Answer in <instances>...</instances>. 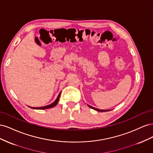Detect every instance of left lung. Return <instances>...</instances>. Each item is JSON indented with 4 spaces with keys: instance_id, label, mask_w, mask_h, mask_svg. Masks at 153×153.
<instances>
[{
    "instance_id": "1",
    "label": "left lung",
    "mask_w": 153,
    "mask_h": 153,
    "mask_svg": "<svg viewBox=\"0 0 153 153\" xmlns=\"http://www.w3.org/2000/svg\"><path fill=\"white\" fill-rule=\"evenodd\" d=\"M87 105L89 106L90 108H92V109H94V110H96V111H98V112H107V111H109V110H100V109L96 108H94V107H92V106H90V105Z\"/></svg>"
}]
</instances>
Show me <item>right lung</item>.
Returning a JSON list of instances; mask_svg holds the SVG:
<instances>
[{"label": "right lung", "mask_w": 153, "mask_h": 153, "mask_svg": "<svg viewBox=\"0 0 153 153\" xmlns=\"http://www.w3.org/2000/svg\"><path fill=\"white\" fill-rule=\"evenodd\" d=\"M60 96H61V92H60V93L59 94L57 99L55 100L54 102H53L52 103H51L50 105H47V106H42V107H30V108H34V109H39V110H43V109H47V108H52V107H53V106H55V105H56L57 104L58 101H59V100Z\"/></svg>", "instance_id": "right-lung-1"}]
</instances>
